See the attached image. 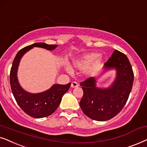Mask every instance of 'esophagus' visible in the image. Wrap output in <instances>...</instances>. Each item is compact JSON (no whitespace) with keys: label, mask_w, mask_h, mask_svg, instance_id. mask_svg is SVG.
Instances as JSON below:
<instances>
[{"label":"esophagus","mask_w":147,"mask_h":147,"mask_svg":"<svg viewBox=\"0 0 147 147\" xmlns=\"http://www.w3.org/2000/svg\"><path fill=\"white\" fill-rule=\"evenodd\" d=\"M78 86H79V83H77V82H72V83H71V87L72 88H75V87H77Z\"/></svg>","instance_id":"34e87169"}]
</instances>
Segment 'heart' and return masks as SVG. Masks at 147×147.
<instances>
[{
	"label": "heart",
	"instance_id": "obj_1",
	"mask_svg": "<svg viewBox=\"0 0 147 147\" xmlns=\"http://www.w3.org/2000/svg\"><path fill=\"white\" fill-rule=\"evenodd\" d=\"M101 63V58L97 56V54L90 53L82 56L79 59L75 60L73 62L74 66L79 70H84L87 68L86 72L89 75H93L99 69ZM69 71L70 69L66 68Z\"/></svg>",
	"mask_w": 147,
	"mask_h": 147
}]
</instances>
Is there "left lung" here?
Here are the masks:
<instances>
[{
  "label": "left lung",
  "instance_id": "left-lung-1",
  "mask_svg": "<svg viewBox=\"0 0 147 147\" xmlns=\"http://www.w3.org/2000/svg\"><path fill=\"white\" fill-rule=\"evenodd\" d=\"M105 70L115 69L116 77L110 87L101 89L96 87V79L90 77L80 83L83 96L79 104L83 113L97 121L110 120L123 109L132 90L134 73L124 54L115 50L105 63Z\"/></svg>",
  "mask_w": 147,
  "mask_h": 147
}]
</instances>
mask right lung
Instances as JSON below:
<instances>
[{
    "instance_id": "right-lung-1",
    "label": "right lung",
    "mask_w": 147,
    "mask_h": 147,
    "mask_svg": "<svg viewBox=\"0 0 147 147\" xmlns=\"http://www.w3.org/2000/svg\"><path fill=\"white\" fill-rule=\"evenodd\" d=\"M58 45H49L42 42L35 43L19 50L13 62L10 72V84L13 96L19 106L33 118H42L52 114L59 106L62 96L68 91L71 83L66 85L55 84L48 90L42 93H29L21 87L17 79L19 62L22 56L34 47L53 50Z\"/></svg>"
}]
</instances>
